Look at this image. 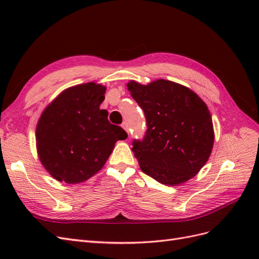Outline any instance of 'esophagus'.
I'll return each instance as SVG.
<instances>
[{"label":"esophagus","instance_id":"obj_1","mask_svg":"<svg viewBox=\"0 0 259 259\" xmlns=\"http://www.w3.org/2000/svg\"><path fill=\"white\" fill-rule=\"evenodd\" d=\"M122 127L125 130V132L127 133V134H130V128H128V124L126 123V122H124L123 124H122Z\"/></svg>","mask_w":259,"mask_h":259}]
</instances>
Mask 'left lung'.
<instances>
[{
	"label": "left lung",
	"mask_w": 259,
	"mask_h": 259,
	"mask_svg": "<svg viewBox=\"0 0 259 259\" xmlns=\"http://www.w3.org/2000/svg\"><path fill=\"white\" fill-rule=\"evenodd\" d=\"M143 109L147 132L132 150L140 169L156 182L178 186L197 175L214 146V126L206 104L187 86L159 79L127 84Z\"/></svg>",
	"instance_id": "left-lung-1"
}]
</instances>
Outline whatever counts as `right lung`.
<instances>
[{
    "mask_svg": "<svg viewBox=\"0 0 259 259\" xmlns=\"http://www.w3.org/2000/svg\"><path fill=\"white\" fill-rule=\"evenodd\" d=\"M107 88L96 82L62 91L45 107L36 124V152L44 168L57 182L80 184L104 167L123 128L101 110Z\"/></svg>",
    "mask_w": 259,
    "mask_h": 259,
    "instance_id": "obj_1",
    "label": "right lung"
}]
</instances>
